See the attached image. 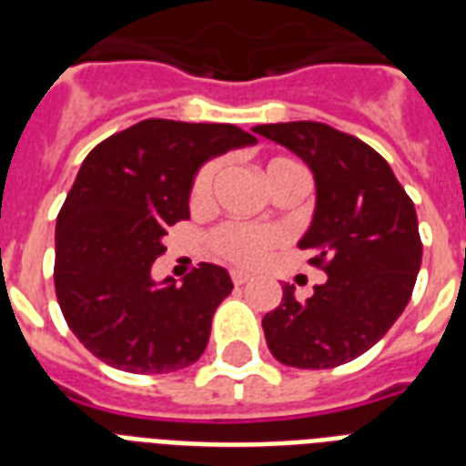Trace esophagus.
<instances>
[{"label":"esophagus","instance_id":"esophagus-1","mask_svg":"<svg viewBox=\"0 0 466 466\" xmlns=\"http://www.w3.org/2000/svg\"><path fill=\"white\" fill-rule=\"evenodd\" d=\"M229 276H232V283L234 285H244V283H248V273H244V270H232V273H229Z\"/></svg>","mask_w":466,"mask_h":466}]
</instances>
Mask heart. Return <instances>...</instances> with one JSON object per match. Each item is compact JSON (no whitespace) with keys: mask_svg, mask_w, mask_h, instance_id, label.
<instances>
[{"mask_svg":"<svg viewBox=\"0 0 466 466\" xmlns=\"http://www.w3.org/2000/svg\"><path fill=\"white\" fill-rule=\"evenodd\" d=\"M218 161H208L198 168L190 181L188 200L193 208H203L210 203L215 178H218ZM263 176L268 188H273L283 178H299L307 183V171L290 157H270L263 167ZM280 244V232L266 225H248V222H222L208 237V247L218 258L229 261L234 266H256L266 258L270 248Z\"/></svg>","mask_w":466,"mask_h":466,"instance_id":"1","label":"heart"}]
</instances>
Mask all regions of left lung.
I'll list each match as a JSON object with an SVG mask.
<instances>
[{
  "instance_id": "8db88e82",
  "label": "left lung",
  "mask_w": 466,
  "mask_h": 466,
  "mask_svg": "<svg viewBox=\"0 0 466 466\" xmlns=\"http://www.w3.org/2000/svg\"><path fill=\"white\" fill-rule=\"evenodd\" d=\"M254 133L311 168L317 208L299 248L314 251L309 263L329 276L307 302L285 285L261 321L266 343L290 368H339L375 346L411 299L423 256L416 208L384 157L353 135L314 120Z\"/></svg>"
}]
</instances>
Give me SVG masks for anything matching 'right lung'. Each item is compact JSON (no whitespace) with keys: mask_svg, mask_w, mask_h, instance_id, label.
Instances as JSON below:
<instances>
[{"mask_svg":"<svg viewBox=\"0 0 466 466\" xmlns=\"http://www.w3.org/2000/svg\"><path fill=\"white\" fill-rule=\"evenodd\" d=\"M256 137L227 123L149 118L91 149L55 227V295L79 343L111 368H188L210 339L229 273L200 263L181 285L152 280L167 229L188 219L200 164Z\"/></svg>","mask_w":466,"mask_h":466,"instance_id":"add662e5","label":"right lung"}]
</instances>
